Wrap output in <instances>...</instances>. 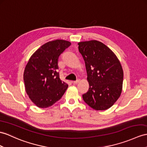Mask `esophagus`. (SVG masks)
I'll list each match as a JSON object with an SVG mask.
<instances>
[{"mask_svg":"<svg viewBox=\"0 0 147 147\" xmlns=\"http://www.w3.org/2000/svg\"><path fill=\"white\" fill-rule=\"evenodd\" d=\"M79 82H80V80H76V81H74V82H72V83H73L74 84H77L79 83Z\"/></svg>","mask_w":147,"mask_h":147,"instance_id":"esophagus-1","label":"esophagus"}]
</instances>
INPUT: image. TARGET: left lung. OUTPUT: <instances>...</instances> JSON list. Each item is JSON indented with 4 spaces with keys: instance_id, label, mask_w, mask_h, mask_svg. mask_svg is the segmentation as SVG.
Instances as JSON below:
<instances>
[{
    "instance_id": "1",
    "label": "left lung",
    "mask_w": 147,
    "mask_h": 147,
    "mask_svg": "<svg viewBox=\"0 0 147 147\" xmlns=\"http://www.w3.org/2000/svg\"><path fill=\"white\" fill-rule=\"evenodd\" d=\"M78 45L89 84L88 91L82 95L84 100L95 110L108 109L122 90L123 71L119 60L101 42L92 40L80 42Z\"/></svg>"
}]
</instances>
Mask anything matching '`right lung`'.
I'll use <instances>...</instances> for the list:
<instances>
[{"label":"right lung","mask_w":147,"mask_h":147,"mask_svg":"<svg viewBox=\"0 0 147 147\" xmlns=\"http://www.w3.org/2000/svg\"><path fill=\"white\" fill-rule=\"evenodd\" d=\"M71 43L64 40L50 41L35 51L24 73L26 91L39 108H47L62 98L68 84L60 79L58 59Z\"/></svg>","instance_id":"obj_1"}]
</instances>
